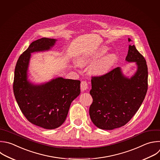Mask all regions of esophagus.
<instances>
[{
  "instance_id": "34e87169",
  "label": "esophagus",
  "mask_w": 160,
  "mask_h": 160,
  "mask_svg": "<svg viewBox=\"0 0 160 160\" xmlns=\"http://www.w3.org/2000/svg\"><path fill=\"white\" fill-rule=\"evenodd\" d=\"M88 83L86 80H83L81 82V83H80V87H81V89L82 90L84 91V90H86L87 88H88Z\"/></svg>"
}]
</instances>
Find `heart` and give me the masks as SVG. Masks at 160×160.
<instances>
[{"label": "heart", "mask_w": 160, "mask_h": 160, "mask_svg": "<svg viewBox=\"0 0 160 160\" xmlns=\"http://www.w3.org/2000/svg\"><path fill=\"white\" fill-rule=\"evenodd\" d=\"M105 51L106 49L103 48L98 51L97 52L84 55L80 58L78 63L81 65H85L92 63L98 58L101 57L103 53H105ZM115 57L113 55L107 57L95 66L94 70L98 74H104L105 73H107L108 72H109V70L113 65Z\"/></svg>", "instance_id": "b5f03b06"}]
</instances>
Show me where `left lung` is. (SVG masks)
I'll return each mask as SVG.
<instances>
[{"label": "left lung", "mask_w": 160, "mask_h": 160, "mask_svg": "<svg viewBox=\"0 0 160 160\" xmlns=\"http://www.w3.org/2000/svg\"><path fill=\"white\" fill-rule=\"evenodd\" d=\"M131 42V39H128ZM126 60L136 62L138 70L130 79L120 68L102 75L92 76L90 93L93 101L89 114L92 122L102 129L112 130L126 124L141 105L148 90L146 60L134 45H129Z\"/></svg>", "instance_id": "obj_1"}]
</instances>
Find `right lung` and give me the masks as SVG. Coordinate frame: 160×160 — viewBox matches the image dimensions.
<instances>
[{
    "instance_id": "add662e5",
    "label": "right lung",
    "mask_w": 160,
    "mask_h": 160,
    "mask_svg": "<svg viewBox=\"0 0 160 160\" xmlns=\"http://www.w3.org/2000/svg\"><path fill=\"white\" fill-rule=\"evenodd\" d=\"M56 39L42 38L33 41L18 60L13 91L19 107L31 123L46 129L60 127L65 121L72 102L80 93V81L58 78L33 85L27 80L31 53L48 50Z\"/></svg>"
}]
</instances>
